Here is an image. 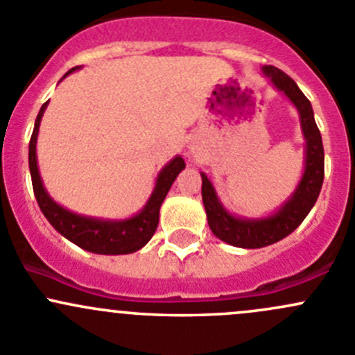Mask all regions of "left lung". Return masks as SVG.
I'll return each mask as SVG.
<instances>
[{
    "mask_svg": "<svg viewBox=\"0 0 355 355\" xmlns=\"http://www.w3.org/2000/svg\"><path fill=\"white\" fill-rule=\"evenodd\" d=\"M261 70L270 78L275 89L284 92L299 111L300 128L306 139V148H304L306 156H304V173L295 191L273 214L264 218H241L228 213L227 207L218 198L211 180L206 177V173L200 171L202 202L211 232L220 241L234 247H242V249H259V247L271 245L292 234L316 204L324 178L323 141H321L320 128L314 121L309 99L280 68L264 65Z\"/></svg>",
    "mask_w": 355,
    "mask_h": 355,
    "instance_id": "1",
    "label": "left lung"
}]
</instances>
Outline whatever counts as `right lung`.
I'll return each mask as SVG.
<instances>
[{
    "label": "right lung",
    "instance_id": "1",
    "mask_svg": "<svg viewBox=\"0 0 355 355\" xmlns=\"http://www.w3.org/2000/svg\"><path fill=\"white\" fill-rule=\"evenodd\" d=\"M75 70H77V67L68 70L65 77ZM48 103L49 101H46L39 110L34 132H32L31 142H28V170H31L32 187H34V196L46 220L53 225V228L58 234H62L63 237L73 242L75 245L89 250V252L118 256V254H132L135 250L142 249L155 235L157 221H159V207L175 178L185 168L184 157L175 156L173 159L168 161L161 168V171L157 173L155 189H153L146 206L137 214L127 218V220H103V218L71 213L67 207L55 202L51 196L48 194L37 168L35 144H37L39 125H41L44 110L48 108Z\"/></svg>",
    "mask_w": 355,
    "mask_h": 355
}]
</instances>
